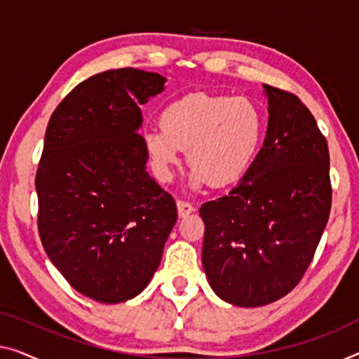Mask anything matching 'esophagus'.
<instances>
[{"label":"esophagus","mask_w":359,"mask_h":359,"mask_svg":"<svg viewBox=\"0 0 359 359\" xmlns=\"http://www.w3.org/2000/svg\"><path fill=\"white\" fill-rule=\"evenodd\" d=\"M177 211H179V216H180V217H185V216H189L190 212H194L195 208H194V205H191V203H189V201L177 200Z\"/></svg>","instance_id":"obj_1"}]
</instances>
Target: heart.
<instances>
[{"label": "heart", "instance_id": "obj_1", "mask_svg": "<svg viewBox=\"0 0 359 359\" xmlns=\"http://www.w3.org/2000/svg\"><path fill=\"white\" fill-rule=\"evenodd\" d=\"M159 127L143 133L159 174L169 175L180 161L179 149H187L194 184L208 180L221 189L242 179L253 164L263 140L264 116L245 96L190 93L164 106Z\"/></svg>", "mask_w": 359, "mask_h": 359}]
</instances>
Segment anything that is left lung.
<instances>
[{
  "mask_svg": "<svg viewBox=\"0 0 359 359\" xmlns=\"http://www.w3.org/2000/svg\"><path fill=\"white\" fill-rule=\"evenodd\" d=\"M267 132L253 164L229 195L200 208L203 267L219 298L256 308L298 285L332 206L329 147L302 100L263 85Z\"/></svg>",
  "mask_w": 359,
  "mask_h": 359,
  "instance_id": "left-lung-1",
  "label": "left lung"
}]
</instances>
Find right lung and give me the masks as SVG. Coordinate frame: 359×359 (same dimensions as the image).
<instances>
[{"instance_id": "obj_1", "label": "right lung", "mask_w": 359, "mask_h": 359, "mask_svg": "<svg viewBox=\"0 0 359 359\" xmlns=\"http://www.w3.org/2000/svg\"><path fill=\"white\" fill-rule=\"evenodd\" d=\"M165 79L124 67L83 80L45 133L36 169L39 233L82 295L122 303L143 292L177 221L174 198L147 172L140 106Z\"/></svg>"}]
</instances>
